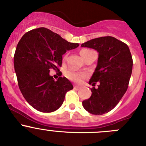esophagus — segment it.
Masks as SVG:
<instances>
[{
  "instance_id": "obj_1",
  "label": "esophagus",
  "mask_w": 146,
  "mask_h": 146,
  "mask_svg": "<svg viewBox=\"0 0 146 146\" xmlns=\"http://www.w3.org/2000/svg\"><path fill=\"white\" fill-rule=\"evenodd\" d=\"M74 88L75 89V90H80V87H79V86H74Z\"/></svg>"
}]
</instances>
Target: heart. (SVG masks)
I'll list each match as a JSON object with an SVG mask.
<instances>
[{
	"label": "heart",
	"mask_w": 146,
	"mask_h": 146,
	"mask_svg": "<svg viewBox=\"0 0 146 146\" xmlns=\"http://www.w3.org/2000/svg\"><path fill=\"white\" fill-rule=\"evenodd\" d=\"M87 49H84V50H82L80 51V54L82 52L88 51ZM66 77L69 78L71 80L74 81L76 82H80L81 81L83 80V78L86 77V74L84 72H77V71L74 70V69H69L66 72Z\"/></svg>",
	"instance_id": "heart-1"
}]
</instances>
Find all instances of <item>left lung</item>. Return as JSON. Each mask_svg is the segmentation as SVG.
I'll use <instances>...</instances> for the list:
<instances>
[{
  "label": "left lung",
  "mask_w": 146,
  "mask_h": 146,
  "mask_svg": "<svg viewBox=\"0 0 146 146\" xmlns=\"http://www.w3.org/2000/svg\"><path fill=\"white\" fill-rule=\"evenodd\" d=\"M99 52L97 66L89 84L92 94L82 102V106L94 115L107 113L116 106L128 88L132 72V58L129 47L113 36L93 38L81 44Z\"/></svg>",
  "instance_id": "1"
}]
</instances>
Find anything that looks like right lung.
Listing matches in <instances>:
<instances>
[{"mask_svg":"<svg viewBox=\"0 0 146 146\" xmlns=\"http://www.w3.org/2000/svg\"><path fill=\"white\" fill-rule=\"evenodd\" d=\"M78 46V43L67 42L45 28L23 35L15 50L14 66L20 91L33 108L51 113L61 106L73 86L66 77H60L55 81L50 69L59 71L63 55Z\"/></svg>","mask_w":146,"mask_h":146,"instance_id":"obj_1","label":"right lung"}]
</instances>
